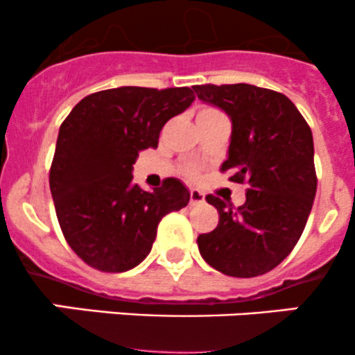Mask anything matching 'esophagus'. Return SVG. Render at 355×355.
<instances>
[{"instance_id": "esophagus-1", "label": "esophagus", "mask_w": 355, "mask_h": 355, "mask_svg": "<svg viewBox=\"0 0 355 355\" xmlns=\"http://www.w3.org/2000/svg\"><path fill=\"white\" fill-rule=\"evenodd\" d=\"M204 202V194L198 189H191V206H199Z\"/></svg>"}]
</instances>
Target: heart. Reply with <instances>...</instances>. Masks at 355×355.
<instances>
[{"mask_svg":"<svg viewBox=\"0 0 355 355\" xmlns=\"http://www.w3.org/2000/svg\"><path fill=\"white\" fill-rule=\"evenodd\" d=\"M202 111H214V110H211V108H204V110H200L199 113H202ZM189 177H192V178H194V177H196V171H194V170H191V171H189Z\"/></svg>","mask_w":355,"mask_h":355,"instance_id":"obj_1","label":"heart"}]
</instances>
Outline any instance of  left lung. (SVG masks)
Returning <instances> with one entry per match:
<instances>
[{"mask_svg":"<svg viewBox=\"0 0 355 355\" xmlns=\"http://www.w3.org/2000/svg\"><path fill=\"white\" fill-rule=\"evenodd\" d=\"M194 91L232 118L228 159L220 170L249 185L239 207L206 196L220 221L199 235V252L228 277H259L292 252L309 218L318 187L313 132L282 92L249 84H204Z\"/></svg>","mask_w":355,"mask_h":355,"instance_id":"1","label":"left lung"}]
</instances>
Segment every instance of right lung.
I'll use <instances>...</instances> for the list:
<instances>
[{"label": "right lung", "instance_id": "right-lung-1", "mask_svg": "<svg viewBox=\"0 0 355 355\" xmlns=\"http://www.w3.org/2000/svg\"><path fill=\"white\" fill-rule=\"evenodd\" d=\"M196 99L191 87H118L89 94L60 127L49 187L63 237L91 268L123 273L151 250L164 214L189 204L177 178L146 192L132 182L139 153Z\"/></svg>", "mask_w": 355, "mask_h": 355}]
</instances>
